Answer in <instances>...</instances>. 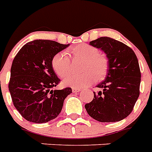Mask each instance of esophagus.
I'll return each mask as SVG.
<instances>
[{
  "label": "esophagus",
  "mask_w": 152,
  "mask_h": 152,
  "mask_svg": "<svg viewBox=\"0 0 152 152\" xmlns=\"http://www.w3.org/2000/svg\"><path fill=\"white\" fill-rule=\"evenodd\" d=\"M80 88H72V91H73V92H79V91H80Z\"/></svg>",
  "instance_id": "1"
}]
</instances>
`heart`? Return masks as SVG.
I'll return each instance as SVG.
<instances>
[{"mask_svg": "<svg viewBox=\"0 0 152 152\" xmlns=\"http://www.w3.org/2000/svg\"><path fill=\"white\" fill-rule=\"evenodd\" d=\"M74 57L84 60L83 69L88 70L81 74H72L63 80V84L72 87H85L95 80H100L106 76L108 61L104 54L98 53L95 46L89 44H79L69 50ZM52 66L57 76L64 77L70 70V59L66 52L57 53L52 60Z\"/></svg>", "mask_w": 152, "mask_h": 152, "instance_id": "heart-1", "label": "heart"}]
</instances>
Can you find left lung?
Segmentation results:
<instances>
[{
  "label": "left lung",
  "mask_w": 152,
  "mask_h": 152,
  "mask_svg": "<svg viewBox=\"0 0 152 152\" xmlns=\"http://www.w3.org/2000/svg\"><path fill=\"white\" fill-rule=\"evenodd\" d=\"M108 60L106 78L96 87L94 99L85 105L88 113L100 122H116L129 115L140 95L141 74L134 51L110 37L90 42Z\"/></svg>",
  "instance_id": "obj_1"
}]
</instances>
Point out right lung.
Masks as SVG:
<instances>
[{"label":"right lung","instance_id":"add662e5","mask_svg":"<svg viewBox=\"0 0 152 152\" xmlns=\"http://www.w3.org/2000/svg\"><path fill=\"white\" fill-rule=\"evenodd\" d=\"M69 46L37 39L25 44L13 60L8 89L14 106L28 121L53 120L72 93L71 88L53 90L60 82L53 69V57Z\"/></svg>","mask_w":152,"mask_h":152}]
</instances>
